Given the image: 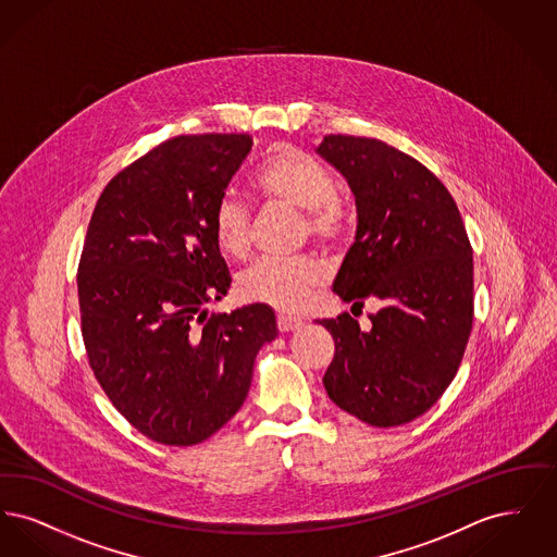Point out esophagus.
I'll return each instance as SVG.
<instances>
[{
    "mask_svg": "<svg viewBox=\"0 0 557 557\" xmlns=\"http://www.w3.org/2000/svg\"><path fill=\"white\" fill-rule=\"evenodd\" d=\"M302 325V321L298 318H292V315H286V313H280L277 315V327H280V332H292V330H296V327H300Z\"/></svg>",
    "mask_w": 557,
    "mask_h": 557,
    "instance_id": "34e87169",
    "label": "esophagus"
}]
</instances>
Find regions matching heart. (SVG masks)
Returning <instances> with one entry per match:
<instances>
[{
    "mask_svg": "<svg viewBox=\"0 0 557 557\" xmlns=\"http://www.w3.org/2000/svg\"><path fill=\"white\" fill-rule=\"evenodd\" d=\"M261 200L302 211V232L325 248L338 246L348 234L350 211L336 177L315 157L294 146L271 150L252 177ZM212 234L230 257H244L250 246V209L232 194H223L212 209ZM325 284V271L311 257L259 259L238 277L239 296L277 311L307 309Z\"/></svg>",
    "mask_w": 557,
    "mask_h": 557,
    "instance_id": "1",
    "label": "heart"
}]
</instances>
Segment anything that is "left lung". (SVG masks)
Segmentation results:
<instances>
[{"label":"left lung","instance_id":"obj_1","mask_svg":"<svg viewBox=\"0 0 557 557\" xmlns=\"http://www.w3.org/2000/svg\"><path fill=\"white\" fill-rule=\"evenodd\" d=\"M318 152L345 175L359 219L334 292L352 309L382 302L368 332L348 313L321 321L336 343L323 386L366 424H407L441 398L463 359L472 246L449 189L420 160L355 135H327Z\"/></svg>","mask_w":557,"mask_h":557}]
</instances>
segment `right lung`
Returning <instances> with one entry per match:
<instances>
[{
	"mask_svg": "<svg viewBox=\"0 0 557 557\" xmlns=\"http://www.w3.org/2000/svg\"><path fill=\"white\" fill-rule=\"evenodd\" d=\"M252 139L177 135L133 160L100 194L77 288L89 368L144 436L189 447L227 424L248 395L255 357L277 336L273 311L207 313L232 275L212 209Z\"/></svg>",
	"mask_w": 557,
	"mask_h": 557,
	"instance_id": "obj_1",
	"label": "right lung"
}]
</instances>
